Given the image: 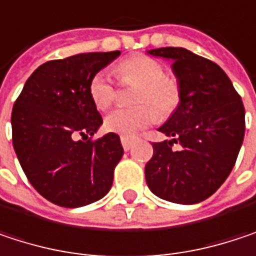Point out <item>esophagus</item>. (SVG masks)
<instances>
[{
	"label": "esophagus",
	"mask_w": 256,
	"mask_h": 256,
	"mask_svg": "<svg viewBox=\"0 0 256 256\" xmlns=\"http://www.w3.org/2000/svg\"><path fill=\"white\" fill-rule=\"evenodd\" d=\"M133 142H134V139H132V138H126V136H122V145H123L124 151H128V150L132 148Z\"/></svg>",
	"instance_id": "esophagus-1"
}]
</instances>
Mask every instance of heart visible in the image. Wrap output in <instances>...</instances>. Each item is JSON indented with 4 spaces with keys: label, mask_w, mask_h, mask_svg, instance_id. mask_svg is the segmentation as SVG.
<instances>
[{
    "label": "heart",
    "mask_w": 256,
    "mask_h": 256,
    "mask_svg": "<svg viewBox=\"0 0 256 256\" xmlns=\"http://www.w3.org/2000/svg\"><path fill=\"white\" fill-rule=\"evenodd\" d=\"M116 76L122 81L139 84L134 94V104L144 105L117 108L111 111L104 122L105 128L111 133L130 138L156 120L154 110L158 116L164 117L178 106L180 98L178 80L164 76L163 65L150 56L136 54L124 59L116 66ZM88 93L98 110L110 108L116 98L114 86L105 72H98L93 76L88 84ZM150 106L154 110V112Z\"/></svg>",
    "instance_id": "1"
}]
</instances>
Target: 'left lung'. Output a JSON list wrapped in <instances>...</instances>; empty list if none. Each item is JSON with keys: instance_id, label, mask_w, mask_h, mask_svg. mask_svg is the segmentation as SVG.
Masks as SVG:
<instances>
[{"instance_id": "1", "label": "left lung", "mask_w": 256, "mask_h": 256, "mask_svg": "<svg viewBox=\"0 0 256 256\" xmlns=\"http://www.w3.org/2000/svg\"><path fill=\"white\" fill-rule=\"evenodd\" d=\"M148 54L170 59L180 87L176 110L158 128L170 140L154 142L145 166L148 188L160 198L194 204L228 178L244 138V106L227 74L212 60L182 47ZM181 150L174 152L173 142Z\"/></svg>"}]
</instances>
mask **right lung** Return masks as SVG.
Wrapping results in <instances>:
<instances>
[{"mask_svg": "<svg viewBox=\"0 0 256 256\" xmlns=\"http://www.w3.org/2000/svg\"><path fill=\"white\" fill-rule=\"evenodd\" d=\"M120 52L81 53L38 66L12 111L13 146L32 186L62 208L100 200L123 157L120 136L92 140L102 124L88 84Z\"/></svg>", "mask_w": 256, "mask_h": 256, "instance_id": "1", "label": "right lung"}]
</instances>
